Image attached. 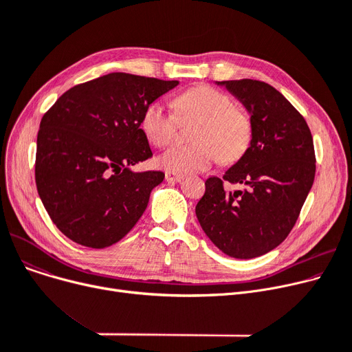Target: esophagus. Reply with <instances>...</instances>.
Listing matches in <instances>:
<instances>
[{"instance_id": "1", "label": "esophagus", "mask_w": 352, "mask_h": 352, "mask_svg": "<svg viewBox=\"0 0 352 352\" xmlns=\"http://www.w3.org/2000/svg\"><path fill=\"white\" fill-rule=\"evenodd\" d=\"M184 177L179 175V174H175V173H165V181L166 182H179L182 181Z\"/></svg>"}]
</instances>
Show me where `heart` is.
I'll list each match as a JSON object with an SVG mask.
<instances>
[{"label": "heart", "mask_w": 352, "mask_h": 352, "mask_svg": "<svg viewBox=\"0 0 352 352\" xmlns=\"http://www.w3.org/2000/svg\"><path fill=\"white\" fill-rule=\"evenodd\" d=\"M178 118H195L191 145H178L157 158L161 168L175 174L206 171L218 160L234 164L251 144L252 122L247 111L234 105L223 91L210 85H195L177 96L173 101ZM141 128L146 140L164 148L177 135L175 117L154 101L141 117Z\"/></svg>", "instance_id": "heart-1"}]
</instances>
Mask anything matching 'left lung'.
Returning a JSON list of instances; mask_svg holds the SVG:
<instances>
[{
    "label": "left lung",
    "mask_w": 352,
    "mask_h": 352,
    "mask_svg": "<svg viewBox=\"0 0 352 352\" xmlns=\"http://www.w3.org/2000/svg\"><path fill=\"white\" fill-rule=\"evenodd\" d=\"M215 84L248 111L252 138L223 178L206 181L195 214L215 247L250 260L278 247L297 223L316 177V153L304 117L280 91L256 80ZM224 182L245 190H227Z\"/></svg>",
    "instance_id": "8db88e82"
}]
</instances>
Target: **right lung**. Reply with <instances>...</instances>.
<instances>
[{"mask_svg": "<svg viewBox=\"0 0 352 352\" xmlns=\"http://www.w3.org/2000/svg\"><path fill=\"white\" fill-rule=\"evenodd\" d=\"M178 81L111 72L72 87L40 124L35 182L52 223L74 243L105 248L144 214L164 173L131 170L153 157L144 109Z\"/></svg>", "mask_w": 352, "mask_h": 352, "instance_id": "1", "label": "right lung"}]
</instances>
